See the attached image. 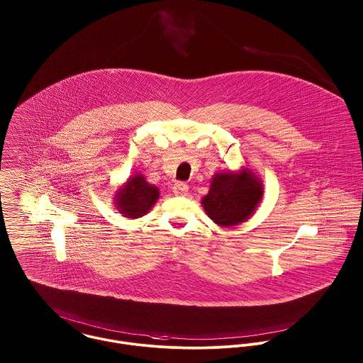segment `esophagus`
Masks as SVG:
<instances>
[{
	"instance_id": "obj_1",
	"label": "esophagus",
	"mask_w": 363,
	"mask_h": 363,
	"mask_svg": "<svg viewBox=\"0 0 363 363\" xmlns=\"http://www.w3.org/2000/svg\"><path fill=\"white\" fill-rule=\"evenodd\" d=\"M173 193L176 194V196H186L187 193H189V186L186 184V183H183V182H177L174 186H173Z\"/></svg>"
}]
</instances>
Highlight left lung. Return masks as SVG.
<instances>
[{
  "mask_svg": "<svg viewBox=\"0 0 363 363\" xmlns=\"http://www.w3.org/2000/svg\"><path fill=\"white\" fill-rule=\"evenodd\" d=\"M262 199V184L249 169L213 174L211 189L201 200L208 216L219 226L230 228L247 220Z\"/></svg>",
  "mask_w": 363,
  "mask_h": 363,
  "instance_id": "left-lung-1",
  "label": "left lung"
}]
</instances>
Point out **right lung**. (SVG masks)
<instances>
[{
	"mask_svg": "<svg viewBox=\"0 0 363 363\" xmlns=\"http://www.w3.org/2000/svg\"><path fill=\"white\" fill-rule=\"evenodd\" d=\"M159 190L150 184L143 174L130 177L125 184L116 191L114 204L125 218H140L155 206Z\"/></svg>",
	"mask_w": 363,
	"mask_h": 363,
	"instance_id": "obj_1",
	"label": "right lung"
}]
</instances>
